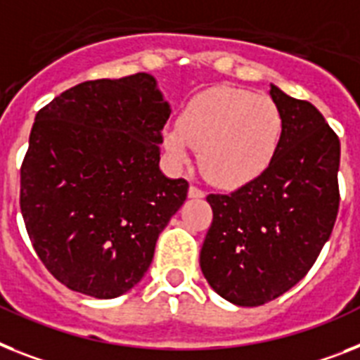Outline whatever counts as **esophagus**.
Instances as JSON below:
<instances>
[{
	"label": "esophagus",
	"mask_w": 360,
	"mask_h": 360,
	"mask_svg": "<svg viewBox=\"0 0 360 360\" xmlns=\"http://www.w3.org/2000/svg\"><path fill=\"white\" fill-rule=\"evenodd\" d=\"M187 195H189L191 198H204V195H206V193L202 191V189H198L197 186H191L189 187V191H187Z\"/></svg>",
	"instance_id": "obj_1"
}]
</instances>
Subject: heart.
<instances>
[{"mask_svg": "<svg viewBox=\"0 0 360 360\" xmlns=\"http://www.w3.org/2000/svg\"><path fill=\"white\" fill-rule=\"evenodd\" d=\"M283 138V115L269 95L217 86L187 105L180 123L163 132L165 150L176 165L198 162L210 182L237 187L265 173Z\"/></svg>", "mask_w": 360, "mask_h": 360, "instance_id": "1", "label": "heart"}]
</instances>
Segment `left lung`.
Instances as JSON below:
<instances>
[{
    "mask_svg": "<svg viewBox=\"0 0 360 360\" xmlns=\"http://www.w3.org/2000/svg\"><path fill=\"white\" fill-rule=\"evenodd\" d=\"M283 138L265 173L230 195H207L213 222L200 269L219 296L257 307L309 272L338 213L340 141L307 101L270 84Z\"/></svg>",
    "mask_w": 360,
    "mask_h": 360,
    "instance_id": "8db88e82",
    "label": "left lung"
}]
</instances>
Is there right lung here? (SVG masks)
<instances>
[{
    "label": "right lung",
    "mask_w": 360,
    "mask_h": 360,
    "mask_svg": "<svg viewBox=\"0 0 360 360\" xmlns=\"http://www.w3.org/2000/svg\"><path fill=\"white\" fill-rule=\"evenodd\" d=\"M171 115L148 73L77 84L40 110L20 171L32 248L68 289L117 298L138 285L187 197L160 171Z\"/></svg>",
    "instance_id": "add662e5"
}]
</instances>
